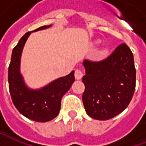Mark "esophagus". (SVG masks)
<instances>
[{
  "instance_id": "obj_1",
  "label": "esophagus",
  "mask_w": 146,
  "mask_h": 146,
  "mask_svg": "<svg viewBox=\"0 0 146 146\" xmlns=\"http://www.w3.org/2000/svg\"><path fill=\"white\" fill-rule=\"evenodd\" d=\"M84 76V72L83 70H80V69H77L75 71V78L76 80H80L82 77Z\"/></svg>"
}]
</instances>
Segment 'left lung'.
Returning <instances> with one entry per match:
<instances>
[{
	"label": "left lung",
	"mask_w": 146,
	"mask_h": 146,
	"mask_svg": "<svg viewBox=\"0 0 146 146\" xmlns=\"http://www.w3.org/2000/svg\"><path fill=\"white\" fill-rule=\"evenodd\" d=\"M85 89L82 99L90 117L107 120L127 107L136 89V68L131 49L125 43L118 45L106 58L85 60Z\"/></svg>",
	"instance_id": "left-lung-1"
}]
</instances>
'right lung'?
Wrapping results in <instances>:
<instances>
[{
	"label": "right lung",
	"instance_id": "right-lung-1",
	"mask_svg": "<svg viewBox=\"0 0 146 146\" xmlns=\"http://www.w3.org/2000/svg\"><path fill=\"white\" fill-rule=\"evenodd\" d=\"M49 27L43 26L34 31ZM30 34L31 31L27 32L13 48L8 69L9 89L14 106L22 115L36 122H48L58 115L62 98L75 81V71L54 80L42 89L36 91L28 89L20 75L19 64L21 53Z\"/></svg>",
	"mask_w": 146,
	"mask_h": 146
}]
</instances>
